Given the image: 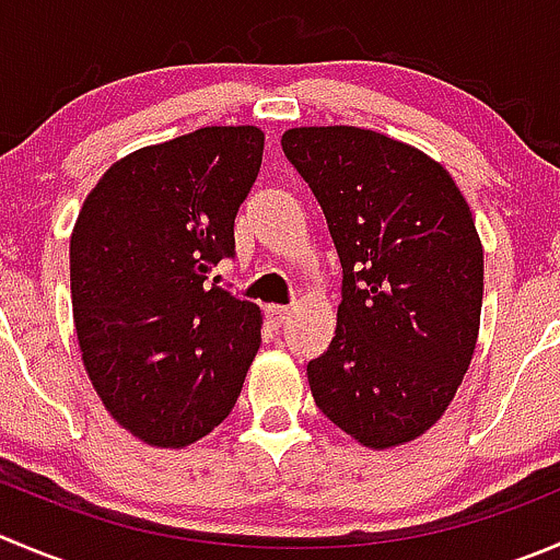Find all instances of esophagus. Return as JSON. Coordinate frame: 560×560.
Masks as SVG:
<instances>
[{
    "instance_id": "1",
    "label": "esophagus",
    "mask_w": 560,
    "mask_h": 560,
    "mask_svg": "<svg viewBox=\"0 0 560 560\" xmlns=\"http://www.w3.org/2000/svg\"><path fill=\"white\" fill-rule=\"evenodd\" d=\"M265 317H268V323L273 325V328H281V325L287 323V317H290V308L287 306H268L265 308Z\"/></svg>"
}]
</instances>
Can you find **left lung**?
Instances as JSON below:
<instances>
[{
  "label": "left lung",
  "mask_w": 560,
  "mask_h": 560,
  "mask_svg": "<svg viewBox=\"0 0 560 560\" xmlns=\"http://www.w3.org/2000/svg\"><path fill=\"white\" fill-rule=\"evenodd\" d=\"M281 148L345 273L336 336L306 366L314 401L366 448L416 441L452 405L479 339L474 213L438 161L377 130L290 128Z\"/></svg>",
  "instance_id": "8db88e82"
}]
</instances>
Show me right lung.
<instances>
[{
	"instance_id": "1",
	"label": "right lung",
	"mask_w": 560,
	"mask_h": 560,
	"mask_svg": "<svg viewBox=\"0 0 560 560\" xmlns=\"http://www.w3.org/2000/svg\"><path fill=\"white\" fill-rule=\"evenodd\" d=\"M257 125H210L108 166L70 235L81 361L122 430L159 448L224 421L262 341V314L210 270L262 166Z\"/></svg>"
}]
</instances>
